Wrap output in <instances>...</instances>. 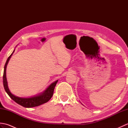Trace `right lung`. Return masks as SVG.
Wrapping results in <instances>:
<instances>
[{
  "label": "right lung",
  "instance_id": "1",
  "mask_svg": "<svg viewBox=\"0 0 128 128\" xmlns=\"http://www.w3.org/2000/svg\"><path fill=\"white\" fill-rule=\"evenodd\" d=\"M15 52V50H14L12 54L8 57L6 63L5 64L4 69V74H3V85L5 91H6L8 94L9 95L10 97L13 100L18 103V104L23 106L26 108H31L34 107H37L40 105H42L44 103L47 102L50 100L53 94L54 89L55 88L56 84L58 82V80L52 83L50 85H49L47 88L42 92L38 94L37 95H34V96L30 97H20L16 96L15 95L13 94L10 92V90L8 88V81L6 79V70L7 65L9 62L10 59L12 57V54Z\"/></svg>",
  "mask_w": 128,
  "mask_h": 128
}]
</instances>
